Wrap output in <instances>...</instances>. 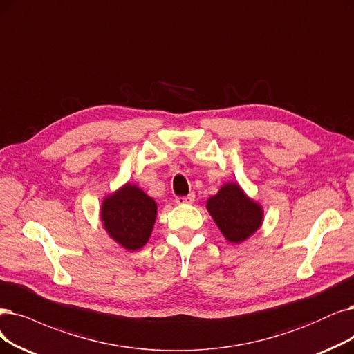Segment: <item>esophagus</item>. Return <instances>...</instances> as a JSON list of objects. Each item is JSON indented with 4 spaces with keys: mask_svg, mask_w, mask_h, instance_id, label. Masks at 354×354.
<instances>
[{
    "mask_svg": "<svg viewBox=\"0 0 354 354\" xmlns=\"http://www.w3.org/2000/svg\"><path fill=\"white\" fill-rule=\"evenodd\" d=\"M194 193H190V194H187V196H177L176 197V202L178 203V205H190V203H193L194 202Z\"/></svg>",
    "mask_w": 354,
    "mask_h": 354,
    "instance_id": "34e87169",
    "label": "esophagus"
}]
</instances>
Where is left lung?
<instances>
[{"instance_id": "left-lung-1", "label": "left lung", "mask_w": 354, "mask_h": 354, "mask_svg": "<svg viewBox=\"0 0 354 354\" xmlns=\"http://www.w3.org/2000/svg\"><path fill=\"white\" fill-rule=\"evenodd\" d=\"M210 216L230 243H243L263 222V207L243 192L236 183H226L206 203Z\"/></svg>"}]
</instances>
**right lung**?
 Masks as SVG:
<instances>
[{"instance_id":"right-lung-1","label":"right lung","mask_w":354,"mask_h":354,"mask_svg":"<svg viewBox=\"0 0 354 354\" xmlns=\"http://www.w3.org/2000/svg\"><path fill=\"white\" fill-rule=\"evenodd\" d=\"M100 214L107 234L123 248L135 251L148 243L157 218V203L128 183L106 197Z\"/></svg>"}]
</instances>
